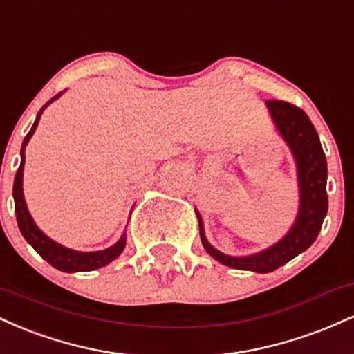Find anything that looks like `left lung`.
Instances as JSON below:
<instances>
[{"mask_svg":"<svg viewBox=\"0 0 354 354\" xmlns=\"http://www.w3.org/2000/svg\"><path fill=\"white\" fill-rule=\"evenodd\" d=\"M266 106L276 129L293 154L296 165L299 206L293 226L279 241L266 250L246 256H230L218 251L208 241L203 218L196 209L200 236L205 250L223 265L236 270L254 271V273H271L306 251L318 238L323 219L328 213L326 156L321 148L315 126L301 108H296L286 101L270 100L266 101Z\"/></svg>","mask_w":354,"mask_h":354,"instance_id":"8db88e82","label":"left lung"}]
</instances>
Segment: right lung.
<instances>
[{
    "label": "right lung",
    "mask_w": 354,
    "mask_h": 354,
    "mask_svg": "<svg viewBox=\"0 0 354 354\" xmlns=\"http://www.w3.org/2000/svg\"><path fill=\"white\" fill-rule=\"evenodd\" d=\"M59 95H56L55 98L48 101L44 106L38 111V116H36L33 126H31L30 133H28L26 138H24L23 146H21V163H19L18 171H16L15 176V185H13V198H15V213L16 219H18V226L21 234L30 243L31 246L35 248L36 253L41 256L43 259H46L48 263L56 270L64 271V273H84V271H93L98 270V268L106 266L108 263H111L113 259H116L118 256L123 253L126 246V231L121 234V238L118 239L113 246L106 248V250L101 251H76L71 250V248H66L59 243H56L55 239L43 233L41 230L36 226L35 219L31 218L30 211H28L26 201H24L23 194V168H24V148L30 143L31 136L36 131V126L39 123V118H41L43 111L46 106H50L55 100H58Z\"/></svg>",
    "instance_id": "1"
}]
</instances>
